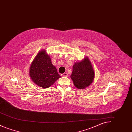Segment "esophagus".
Instances as JSON below:
<instances>
[{
	"mask_svg": "<svg viewBox=\"0 0 132 132\" xmlns=\"http://www.w3.org/2000/svg\"><path fill=\"white\" fill-rule=\"evenodd\" d=\"M61 76L62 77H67L68 76V74L67 73H63V74H62Z\"/></svg>",
	"mask_w": 132,
	"mask_h": 132,
	"instance_id": "1",
	"label": "esophagus"
}]
</instances>
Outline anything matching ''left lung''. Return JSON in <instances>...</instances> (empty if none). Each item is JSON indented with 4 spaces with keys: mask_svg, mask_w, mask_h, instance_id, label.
Instances as JSON below:
<instances>
[{
    "mask_svg": "<svg viewBox=\"0 0 132 132\" xmlns=\"http://www.w3.org/2000/svg\"><path fill=\"white\" fill-rule=\"evenodd\" d=\"M94 77L93 67L87 56L74 63L70 76L74 86L79 89L86 88L90 85L94 81Z\"/></svg>",
    "mask_w": 132,
    "mask_h": 132,
    "instance_id": "obj_1",
    "label": "left lung"
}]
</instances>
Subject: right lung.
Instances as JSON below:
<instances>
[{
    "label": "right lung",
    "instance_id": "right-lung-1",
    "mask_svg": "<svg viewBox=\"0 0 132 132\" xmlns=\"http://www.w3.org/2000/svg\"><path fill=\"white\" fill-rule=\"evenodd\" d=\"M29 75L35 84L43 88L50 87L60 78L45 50H39L34 58L30 65Z\"/></svg>",
    "mask_w": 132,
    "mask_h": 132
}]
</instances>
